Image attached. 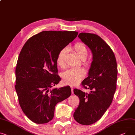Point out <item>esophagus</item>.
<instances>
[{"label":"esophagus","mask_w":135,"mask_h":135,"mask_svg":"<svg viewBox=\"0 0 135 135\" xmlns=\"http://www.w3.org/2000/svg\"><path fill=\"white\" fill-rule=\"evenodd\" d=\"M70 88H71V93L72 94H73V89H74V88H73V87H72V86H71L70 87Z\"/></svg>","instance_id":"34e87169"}]
</instances>
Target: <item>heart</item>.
I'll return each mask as SVG.
<instances>
[{"mask_svg": "<svg viewBox=\"0 0 135 135\" xmlns=\"http://www.w3.org/2000/svg\"><path fill=\"white\" fill-rule=\"evenodd\" d=\"M73 50L76 55L83 61L86 59L88 50L86 46L83 43H78L73 47ZM68 51L67 48H64L59 52L57 58V65L63 68L65 66V58ZM85 75V71L83 69H68L61 74L63 81L66 84L75 85L78 84Z\"/></svg>", "mask_w": 135, "mask_h": 135, "instance_id": "1", "label": "heart"}]
</instances>
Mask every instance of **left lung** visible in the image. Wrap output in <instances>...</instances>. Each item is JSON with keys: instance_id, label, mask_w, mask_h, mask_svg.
<instances>
[{"instance_id": "obj_1", "label": "left lung", "mask_w": 135, "mask_h": 135, "mask_svg": "<svg viewBox=\"0 0 135 135\" xmlns=\"http://www.w3.org/2000/svg\"><path fill=\"white\" fill-rule=\"evenodd\" d=\"M78 37L90 49L93 57L88 76L81 83L91 92L74 89L80 103L73 116L78 123L88 125L99 120L112 103L116 89L117 65L113 51L100 37L86 32L80 33Z\"/></svg>"}]
</instances>
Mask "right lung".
<instances>
[{"instance_id": "obj_1", "label": "right lung", "mask_w": 135, "mask_h": 135, "mask_svg": "<svg viewBox=\"0 0 135 135\" xmlns=\"http://www.w3.org/2000/svg\"><path fill=\"white\" fill-rule=\"evenodd\" d=\"M78 34L76 31H43L30 38L21 51L15 88L22 111L35 123L52 120L56 105L71 95L69 86L52 87L61 80L57 74L58 54Z\"/></svg>"}]
</instances>
